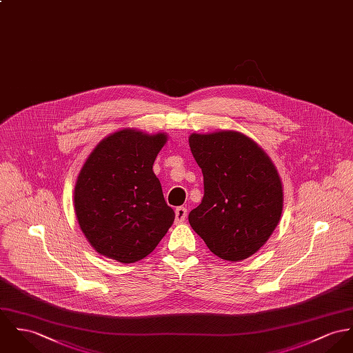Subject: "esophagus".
<instances>
[{
  "instance_id": "1",
  "label": "esophagus",
  "mask_w": 353,
  "mask_h": 353,
  "mask_svg": "<svg viewBox=\"0 0 353 353\" xmlns=\"http://www.w3.org/2000/svg\"><path fill=\"white\" fill-rule=\"evenodd\" d=\"M188 216V209L183 206H179L175 209V224H182L185 223Z\"/></svg>"
}]
</instances>
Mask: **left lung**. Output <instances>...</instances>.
<instances>
[{"label":"left lung","mask_w":353,"mask_h":353,"mask_svg":"<svg viewBox=\"0 0 353 353\" xmlns=\"http://www.w3.org/2000/svg\"><path fill=\"white\" fill-rule=\"evenodd\" d=\"M192 157L203 174V198L189 223L208 248L228 261L252 256L279 224L283 188L261 147L236 130L192 133Z\"/></svg>","instance_id":"left-lung-1"}]
</instances>
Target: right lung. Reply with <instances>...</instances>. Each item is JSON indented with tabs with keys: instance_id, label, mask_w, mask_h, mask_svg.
Masks as SVG:
<instances>
[{
	"instance_id": "add662e5",
	"label": "right lung",
	"mask_w": 353,
	"mask_h": 353,
	"mask_svg": "<svg viewBox=\"0 0 353 353\" xmlns=\"http://www.w3.org/2000/svg\"><path fill=\"white\" fill-rule=\"evenodd\" d=\"M165 133L117 130L97 144L74 190V208L83 234L99 255L134 263L159 244L175 213L165 203L154 161Z\"/></svg>"
}]
</instances>
